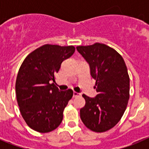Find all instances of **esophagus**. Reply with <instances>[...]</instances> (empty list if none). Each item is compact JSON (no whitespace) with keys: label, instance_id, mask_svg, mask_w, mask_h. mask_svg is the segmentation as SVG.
<instances>
[{"label":"esophagus","instance_id":"34e87169","mask_svg":"<svg viewBox=\"0 0 149 149\" xmlns=\"http://www.w3.org/2000/svg\"><path fill=\"white\" fill-rule=\"evenodd\" d=\"M80 95V94L77 93H76V92H74L73 93V97L74 98H75V97H77V96H79Z\"/></svg>","mask_w":149,"mask_h":149}]
</instances>
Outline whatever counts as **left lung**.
Returning a JSON list of instances; mask_svg holds the SVG:
<instances>
[{"instance_id":"left-lung-1","label":"left lung","mask_w":149,"mask_h":149,"mask_svg":"<svg viewBox=\"0 0 149 149\" xmlns=\"http://www.w3.org/2000/svg\"><path fill=\"white\" fill-rule=\"evenodd\" d=\"M77 50L89 63L90 74L95 80L98 95L86 101L80 110L83 123L97 133L113 128L120 121L130 97V78L122 56L115 49L101 43L77 46Z\"/></svg>"}]
</instances>
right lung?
Masks as SVG:
<instances>
[{
	"instance_id": "1",
	"label": "right lung",
	"mask_w": 149,
	"mask_h": 149,
	"mask_svg": "<svg viewBox=\"0 0 149 149\" xmlns=\"http://www.w3.org/2000/svg\"><path fill=\"white\" fill-rule=\"evenodd\" d=\"M74 51L72 45L46 44L29 54L22 63L15 82L17 102L23 119L34 131L51 132L63 121L73 91L59 90L55 74Z\"/></svg>"
}]
</instances>
